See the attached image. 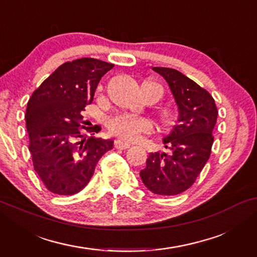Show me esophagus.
<instances>
[{
    "label": "esophagus",
    "instance_id": "1",
    "mask_svg": "<svg viewBox=\"0 0 257 257\" xmlns=\"http://www.w3.org/2000/svg\"><path fill=\"white\" fill-rule=\"evenodd\" d=\"M130 144L128 143H125V142H121V140H115L114 142V147L117 150H127L130 149Z\"/></svg>",
    "mask_w": 257,
    "mask_h": 257
}]
</instances>
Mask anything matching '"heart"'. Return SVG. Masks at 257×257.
Listing matches in <instances>:
<instances>
[{
    "label": "heart",
    "mask_w": 257,
    "mask_h": 257,
    "mask_svg": "<svg viewBox=\"0 0 257 257\" xmlns=\"http://www.w3.org/2000/svg\"><path fill=\"white\" fill-rule=\"evenodd\" d=\"M153 127V122L149 118L127 113L115 114L107 121L108 131L127 142H135L142 135L152 132Z\"/></svg>",
    "instance_id": "obj_1"
}]
</instances>
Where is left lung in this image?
Wrapping results in <instances>:
<instances>
[{
    "mask_svg": "<svg viewBox=\"0 0 257 257\" xmlns=\"http://www.w3.org/2000/svg\"><path fill=\"white\" fill-rule=\"evenodd\" d=\"M166 79L179 108V119L164 144L170 154L151 153L140 172L154 194L178 195L194 184L209 159L217 108L208 91L170 68H153Z\"/></svg>",
    "mask_w": 257,
    "mask_h": 257,
    "instance_id": "8db88e82",
    "label": "left lung"
}]
</instances>
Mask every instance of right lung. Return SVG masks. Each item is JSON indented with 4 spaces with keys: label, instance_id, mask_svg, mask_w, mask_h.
Listing matches in <instances>:
<instances>
[{
    "label": "right lung",
    "instance_id": "obj_1",
    "mask_svg": "<svg viewBox=\"0 0 257 257\" xmlns=\"http://www.w3.org/2000/svg\"><path fill=\"white\" fill-rule=\"evenodd\" d=\"M113 66L96 58L66 62L28 101L26 122L34 168L54 194L82 191L103 154L113 147L112 140L86 138L84 132L98 133L100 126H84L83 120L85 105L92 103L98 83Z\"/></svg>",
    "mask_w": 257,
    "mask_h": 257
}]
</instances>
